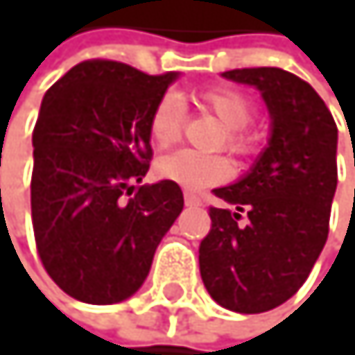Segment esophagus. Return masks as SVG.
<instances>
[{
  "instance_id": "obj_1",
  "label": "esophagus",
  "mask_w": 355,
  "mask_h": 355,
  "mask_svg": "<svg viewBox=\"0 0 355 355\" xmlns=\"http://www.w3.org/2000/svg\"><path fill=\"white\" fill-rule=\"evenodd\" d=\"M185 204H187V207H200V204H202V198H198V196H193V193H185Z\"/></svg>"
}]
</instances>
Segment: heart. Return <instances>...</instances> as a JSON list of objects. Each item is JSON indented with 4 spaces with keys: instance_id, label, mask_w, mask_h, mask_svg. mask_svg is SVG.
I'll use <instances>...</instances> for the list:
<instances>
[{
    "instance_id": "heart-1",
    "label": "heart",
    "mask_w": 355,
    "mask_h": 355,
    "mask_svg": "<svg viewBox=\"0 0 355 355\" xmlns=\"http://www.w3.org/2000/svg\"><path fill=\"white\" fill-rule=\"evenodd\" d=\"M200 104L225 125L217 140V148H225L239 157L253 151V136L247 132V125L255 116V106L245 93L227 87H215L200 93ZM185 121V104L174 93H164L148 114V136L157 146L166 148L181 138ZM157 172L166 181H172L189 191H198L227 181L230 164L219 153H198L191 148H183V151L162 157Z\"/></svg>"
}]
</instances>
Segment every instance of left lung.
I'll list each match as a JSON object with an SVG mask.
<instances>
[{
    "label": "left lung",
    "mask_w": 355,
    "mask_h": 355,
    "mask_svg": "<svg viewBox=\"0 0 355 355\" xmlns=\"http://www.w3.org/2000/svg\"><path fill=\"white\" fill-rule=\"evenodd\" d=\"M225 78L255 85L272 116L268 148L239 183L213 189L200 275L215 302L264 313L290 300L320 257L336 189V123L306 80L281 67H243Z\"/></svg>",
    "instance_id": "left-lung-1"
}]
</instances>
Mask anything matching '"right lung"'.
<instances>
[{"label": "right lung", "instance_id": "obj_1", "mask_svg": "<svg viewBox=\"0 0 355 355\" xmlns=\"http://www.w3.org/2000/svg\"><path fill=\"white\" fill-rule=\"evenodd\" d=\"M174 78L89 59L44 93L33 128L35 249L49 277L80 302L130 298L183 211L176 183L138 185L153 159L148 114Z\"/></svg>", "mask_w": 355, "mask_h": 355}]
</instances>
